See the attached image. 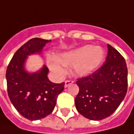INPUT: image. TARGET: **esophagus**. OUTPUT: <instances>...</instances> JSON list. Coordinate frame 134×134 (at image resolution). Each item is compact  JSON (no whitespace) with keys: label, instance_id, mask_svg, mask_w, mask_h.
<instances>
[{"label":"esophagus","instance_id":"obj_1","mask_svg":"<svg viewBox=\"0 0 134 134\" xmlns=\"http://www.w3.org/2000/svg\"><path fill=\"white\" fill-rule=\"evenodd\" d=\"M74 83V81L71 80H65V87H68L70 84H71V83Z\"/></svg>","mask_w":134,"mask_h":134}]
</instances>
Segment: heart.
Listing matches in <instances>:
<instances>
[{
  "label": "heart",
  "instance_id": "b5f03b06",
  "mask_svg": "<svg viewBox=\"0 0 134 134\" xmlns=\"http://www.w3.org/2000/svg\"><path fill=\"white\" fill-rule=\"evenodd\" d=\"M104 56V51L101 47L85 45L57 56L55 59L48 60V65L53 71L63 75L64 67L73 66L74 72L79 76L90 74L99 65ZM60 64H59V63Z\"/></svg>",
  "mask_w": 134,
  "mask_h": 134
}]
</instances>
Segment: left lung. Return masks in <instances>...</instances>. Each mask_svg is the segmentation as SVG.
Returning <instances> with one entry per match:
<instances>
[{
  "label": "left lung",
  "mask_w": 134,
  "mask_h": 134,
  "mask_svg": "<svg viewBox=\"0 0 134 134\" xmlns=\"http://www.w3.org/2000/svg\"><path fill=\"white\" fill-rule=\"evenodd\" d=\"M104 63L92 75L77 80L79 92L75 106L90 120H102L112 115L124 100L127 90V68L121 54L108 44Z\"/></svg>",
  "instance_id": "8db88e82"
}]
</instances>
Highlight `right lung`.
Here are the masks:
<instances>
[{
  "label": "right lung",
  "instance_id": "add662e5",
  "mask_svg": "<svg viewBox=\"0 0 134 134\" xmlns=\"http://www.w3.org/2000/svg\"><path fill=\"white\" fill-rule=\"evenodd\" d=\"M51 41L40 38L29 40L13 55L6 72L9 99L18 113L31 121L39 120L51 114L58 95L64 90V82L54 83L49 80L48 69L45 65L33 74L24 70V64L27 57L40 53Z\"/></svg>",
  "mask_w": 134,
  "mask_h": 134
}]
</instances>
